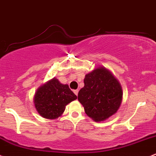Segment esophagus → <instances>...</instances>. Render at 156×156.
<instances>
[{
    "instance_id": "34e87169",
    "label": "esophagus",
    "mask_w": 156,
    "mask_h": 156,
    "mask_svg": "<svg viewBox=\"0 0 156 156\" xmlns=\"http://www.w3.org/2000/svg\"><path fill=\"white\" fill-rule=\"evenodd\" d=\"M74 93H75L76 95H78V90H74Z\"/></svg>"
}]
</instances>
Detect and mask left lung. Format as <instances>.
Masks as SVG:
<instances>
[{
    "instance_id": "left-lung-1",
    "label": "left lung",
    "mask_w": 156,
    "mask_h": 156,
    "mask_svg": "<svg viewBox=\"0 0 156 156\" xmlns=\"http://www.w3.org/2000/svg\"><path fill=\"white\" fill-rule=\"evenodd\" d=\"M84 87L78 92V99L88 116L101 121L115 113L122 101L119 81L104 68H97L85 76Z\"/></svg>"
}]
</instances>
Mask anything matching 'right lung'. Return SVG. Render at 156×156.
Here are the masks:
<instances>
[{"label":"right lung","instance_id":"right-lung-1","mask_svg":"<svg viewBox=\"0 0 156 156\" xmlns=\"http://www.w3.org/2000/svg\"><path fill=\"white\" fill-rule=\"evenodd\" d=\"M76 98L67 84H62L56 78H52L37 90L34 102L42 117L55 119L62 115L66 105Z\"/></svg>","mask_w":156,"mask_h":156}]
</instances>
